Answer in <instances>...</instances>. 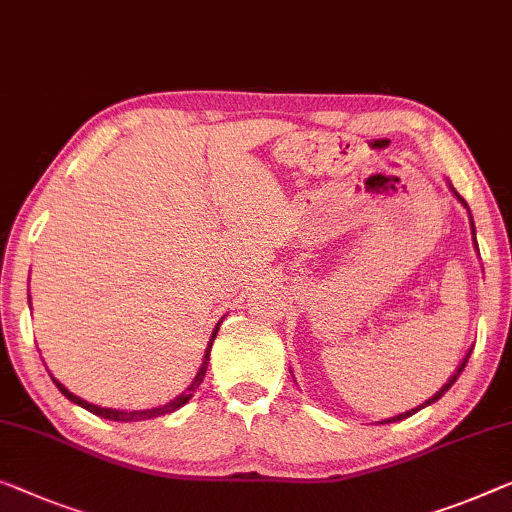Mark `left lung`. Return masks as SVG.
<instances>
[{"mask_svg": "<svg viewBox=\"0 0 512 512\" xmlns=\"http://www.w3.org/2000/svg\"><path fill=\"white\" fill-rule=\"evenodd\" d=\"M448 186H451V181H448ZM451 190H453V195L457 197V200H460V204H462V207L469 211V207H467V202H464V200H462V197H460V195H457V190H455L453 186H451ZM469 220H471V234H474V246H476V250H478V243H476V227H474V218H471V211H469ZM469 356H471V352H467V356H464V358H462V363H460V365H457V370L453 372V375H451V379H448V381H446V384H444V386H441V388H439V391H437V393H434L430 400H425L423 404H418V407H416V409H411V411H404V414H398V416H393V418H386V421H379V423H395V421H402V418H407V416H411V414H416V411H421L423 407H427V404L437 402V400L441 398V395H444V393L448 391V388H451V386L455 384V381H457V377H460V375H462V370H464V365H467V361H469Z\"/></svg>", "mask_w": 512, "mask_h": 512, "instance_id": "left-lung-1", "label": "left lung"}]
</instances>
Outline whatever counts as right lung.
Wrapping results in <instances>:
<instances>
[{"instance_id":"add662e5","label":"right lung","mask_w":512,"mask_h":512,"mask_svg":"<svg viewBox=\"0 0 512 512\" xmlns=\"http://www.w3.org/2000/svg\"><path fill=\"white\" fill-rule=\"evenodd\" d=\"M218 326H220V322L216 324V329H213V333H211V340H209V347H207V354H204V358H202V365H200V370H197V375H195V379L190 381V386L186 388V391H183L181 395H177V398L174 400H170V402H165V404H160V407H154V409H140V411H126V409H110V407H98V404H91V402H87V400H82V398H78V395H73L71 391H68V388L64 386V384H59V379H55L52 377V381H55V386L59 388L61 393L66 395L68 400L71 402H75V404H80L82 409H87V411H91V414H96V416H101V418H108V421H117V423H133V421H147V418H158V416H165V414H172V411H177V409H181L183 404H186L190 398H193V393L197 391V386L202 384V379H204V375H207V365H209V354H211V345H213V340H216V333H218Z\"/></svg>"}]
</instances>
